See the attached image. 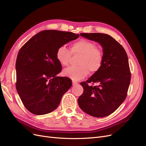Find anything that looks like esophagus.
<instances>
[{"instance_id":"34e87169","label":"esophagus","mask_w":146,"mask_h":146,"mask_svg":"<svg viewBox=\"0 0 146 146\" xmlns=\"http://www.w3.org/2000/svg\"><path fill=\"white\" fill-rule=\"evenodd\" d=\"M78 83L77 82H76V81H74V80H73L72 81V84H73V85H77Z\"/></svg>"}]
</instances>
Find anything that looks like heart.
<instances>
[{"mask_svg":"<svg viewBox=\"0 0 146 146\" xmlns=\"http://www.w3.org/2000/svg\"><path fill=\"white\" fill-rule=\"evenodd\" d=\"M80 55L77 67H70L63 71V75L73 80L85 78L90 71L92 73L97 72L104 62L102 50L97 48L94 42L82 39L73 43L71 50L66 45L59 46L56 51V58L62 66L69 64L72 55Z\"/></svg>","mask_w":146,"mask_h":146,"instance_id":"b5f03b06","label":"heart"}]
</instances>
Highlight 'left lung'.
<instances>
[{
	"label": "left lung",
	"mask_w": 146,
	"mask_h": 146,
	"mask_svg": "<svg viewBox=\"0 0 146 146\" xmlns=\"http://www.w3.org/2000/svg\"><path fill=\"white\" fill-rule=\"evenodd\" d=\"M100 43L103 48L102 67L86 82L80 84L84 92L78 98L80 108L96 117L110 115L125 100L131 73L128 55L120 44L109 35L100 33L80 34ZM98 83L97 86L88 83Z\"/></svg>",
	"instance_id": "8db88e82"
}]
</instances>
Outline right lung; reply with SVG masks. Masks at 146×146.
<instances>
[{
    "label": "right lung",
    "mask_w": 146,
    "mask_h": 146,
    "mask_svg": "<svg viewBox=\"0 0 146 146\" xmlns=\"http://www.w3.org/2000/svg\"><path fill=\"white\" fill-rule=\"evenodd\" d=\"M79 35L47 30L38 33L19 50L16 61V89L24 107L36 115L56 109L62 97L72 85L56 58L57 48L75 40Z\"/></svg>",
    "instance_id": "right-lung-1"
}]
</instances>
